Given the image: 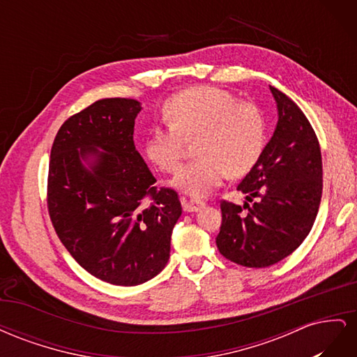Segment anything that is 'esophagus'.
Masks as SVG:
<instances>
[{"label":"esophagus","mask_w":357,"mask_h":357,"mask_svg":"<svg viewBox=\"0 0 357 357\" xmlns=\"http://www.w3.org/2000/svg\"><path fill=\"white\" fill-rule=\"evenodd\" d=\"M204 207H205V202H202V201L183 198V208H185V211H188V213H197Z\"/></svg>","instance_id":"esophagus-1"}]
</instances>
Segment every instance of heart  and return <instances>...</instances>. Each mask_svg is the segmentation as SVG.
Listing matches in <instances>:
<instances>
[{
    "mask_svg": "<svg viewBox=\"0 0 357 357\" xmlns=\"http://www.w3.org/2000/svg\"><path fill=\"white\" fill-rule=\"evenodd\" d=\"M169 126L153 128L146 138V155L164 171H174L185 142L195 143L197 160L183 165L171 185L192 198H205L226 176L241 177L261 158L266 126L253 102L236 101L215 86H198L172 96L164 107Z\"/></svg>",
    "mask_w": 357,
    "mask_h": 357,
    "instance_id": "obj_1",
    "label": "heart"
}]
</instances>
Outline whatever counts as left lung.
Listing matches in <instances>:
<instances>
[{"label":"left lung","mask_w":357,"mask_h":357,"mask_svg":"<svg viewBox=\"0 0 357 357\" xmlns=\"http://www.w3.org/2000/svg\"><path fill=\"white\" fill-rule=\"evenodd\" d=\"M269 91L278 113L274 134L236 188L255 202L222 201L215 238L226 259L248 268L271 266L296 250L316 220L323 188L320 146L308 119L283 92Z\"/></svg>","instance_id":"left-lung-1"}]
</instances>
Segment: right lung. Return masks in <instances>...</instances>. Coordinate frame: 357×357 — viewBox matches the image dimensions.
I'll use <instances>...</instances> for the list:
<instances>
[{
  "mask_svg": "<svg viewBox=\"0 0 357 357\" xmlns=\"http://www.w3.org/2000/svg\"><path fill=\"white\" fill-rule=\"evenodd\" d=\"M142 104L105 98L63 122L52 146L47 207L80 266L116 286H137L165 268L181 204L153 188L134 144ZM146 196L153 201L144 204Z\"/></svg>",
  "mask_w": 357,
  "mask_h": 357,
  "instance_id": "add662e5",
  "label": "right lung"
}]
</instances>
